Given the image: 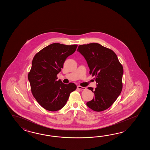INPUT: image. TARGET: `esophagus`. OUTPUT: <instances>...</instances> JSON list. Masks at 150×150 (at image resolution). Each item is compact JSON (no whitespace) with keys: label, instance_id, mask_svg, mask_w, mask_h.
I'll list each match as a JSON object with an SVG mask.
<instances>
[{"label":"esophagus","instance_id":"1","mask_svg":"<svg viewBox=\"0 0 150 150\" xmlns=\"http://www.w3.org/2000/svg\"><path fill=\"white\" fill-rule=\"evenodd\" d=\"M77 88L78 89H81V90H85V89H86V88H85V87L80 86H77Z\"/></svg>","mask_w":150,"mask_h":150}]
</instances>
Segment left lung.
Here are the masks:
<instances>
[{
	"label": "left lung",
	"instance_id": "obj_1",
	"mask_svg": "<svg viewBox=\"0 0 150 150\" xmlns=\"http://www.w3.org/2000/svg\"><path fill=\"white\" fill-rule=\"evenodd\" d=\"M85 58L89 74L95 76L96 89L88 88L95 98L87 102L89 108L101 112L109 108L121 93L123 68L115 52L96 43L80 45L77 49Z\"/></svg>",
	"mask_w": 150,
	"mask_h": 150
}]
</instances>
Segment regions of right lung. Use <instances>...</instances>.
<instances>
[{"label":"right lung","instance_id":"obj_1","mask_svg":"<svg viewBox=\"0 0 150 150\" xmlns=\"http://www.w3.org/2000/svg\"><path fill=\"white\" fill-rule=\"evenodd\" d=\"M77 45L54 43L39 51L33 59L32 67L28 74L32 94L45 109L54 112L65 105L76 85L65 84L57 79V75L63 67L68 56L76 51Z\"/></svg>","mask_w":150,"mask_h":150}]
</instances>
